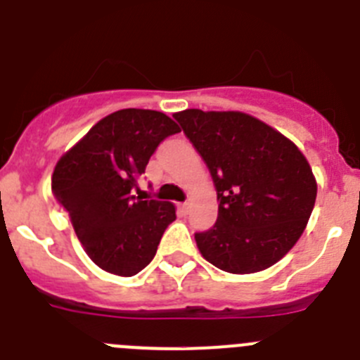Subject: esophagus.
Wrapping results in <instances>:
<instances>
[{"mask_svg": "<svg viewBox=\"0 0 360 360\" xmlns=\"http://www.w3.org/2000/svg\"><path fill=\"white\" fill-rule=\"evenodd\" d=\"M179 211L183 214H188V211H190V202H184V204H179Z\"/></svg>", "mask_w": 360, "mask_h": 360, "instance_id": "obj_1", "label": "esophagus"}]
</instances>
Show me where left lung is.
Segmentation results:
<instances>
[{
    "label": "left lung",
    "mask_w": 360,
    "mask_h": 360,
    "mask_svg": "<svg viewBox=\"0 0 360 360\" xmlns=\"http://www.w3.org/2000/svg\"><path fill=\"white\" fill-rule=\"evenodd\" d=\"M206 161L218 218L195 241L206 261L229 274H256L281 261L307 226L318 184L302 150L243 112L174 113Z\"/></svg>",
    "instance_id": "obj_1"
}]
</instances>
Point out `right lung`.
Listing matches in <instances>:
<instances>
[{"instance_id": "obj_1", "label": "right lung", "mask_w": 360, "mask_h": 360, "mask_svg": "<svg viewBox=\"0 0 360 360\" xmlns=\"http://www.w3.org/2000/svg\"><path fill=\"white\" fill-rule=\"evenodd\" d=\"M170 117L126 108L101 119L58 160L53 195L69 213L86 256L99 268L131 277L153 261L176 206L133 195L149 158L170 134Z\"/></svg>"}]
</instances>
